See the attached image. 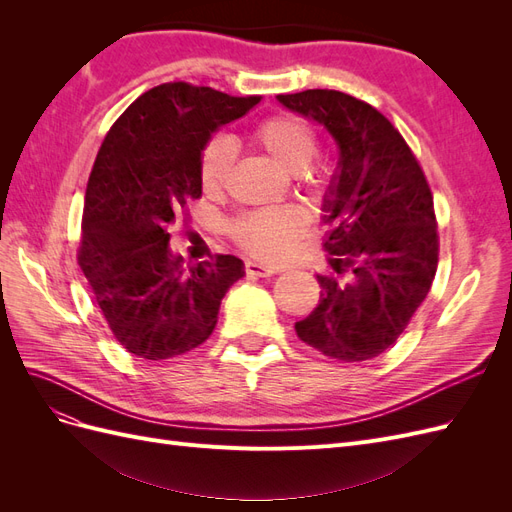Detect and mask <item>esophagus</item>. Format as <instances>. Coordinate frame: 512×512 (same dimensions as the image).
<instances>
[{"mask_svg":"<svg viewBox=\"0 0 512 512\" xmlns=\"http://www.w3.org/2000/svg\"><path fill=\"white\" fill-rule=\"evenodd\" d=\"M280 269L271 267V265H262V262H254V260H247L245 262V273L250 277H269L273 273H277Z\"/></svg>","mask_w":512,"mask_h":512,"instance_id":"1","label":"esophagus"}]
</instances>
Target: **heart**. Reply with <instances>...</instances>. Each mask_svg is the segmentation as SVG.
<instances>
[{
	"instance_id": "obj_1",
	"label": "heart",
	"mask_w": 512,
	"mask_h": 512,
	"mask_svg": "<svg viewBox=\"0 0 512 512\" xmlns=\"http://www.w3.org/2000/svg\"><path fill=\"white\" fill-rule=\"evenodd\" d=\"M250 143L265 151L267 156L280 164L288 173H303L318 156V136L309 123L297 115L275 113L258 121L250 132ZM232 166V151L222 138L211 141L200 151L198 175L205 194L218 196L224 188ZM333 175L320 173L314 188L320 196L331 190ZM309 215L299 205L267 207L241 213L230 222V237L243 252L258 260H280L299 237L305 235Z\"/></svg>"
}]
</instances>
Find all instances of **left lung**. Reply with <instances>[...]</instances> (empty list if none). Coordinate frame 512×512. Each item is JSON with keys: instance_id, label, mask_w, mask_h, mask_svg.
<instances>
[{"instance_id": "obj_1", "label": "left lung", "mask_w": 512, "mask_h": 512, "mask_svg": "<svg viewBox=\"0 0 512 512\" xmlns=\"http://www.w3.org/2000/svg\"><path fill=\"white\" fill-rule=\"evenodd\" d=\"M277 100L322 123L339 147L324 198L331 269L316 275L320 301L294 331L329 359L369 361L397 342L436 277L440 239L427 177L371 104L335 89Z\"/></svg>"}]
</instances>
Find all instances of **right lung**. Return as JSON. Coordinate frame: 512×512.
Returning a JSON list of instances; mask_svg holds the SVG:
<instances>
[{
  "label": "right lung",
  "instance_id": "add662e5",
  "mask_svg": "<svg viewBox=\"0 0 512 512\" xmlns=\"http://www.w3.org/2000/svg\"><path fill=\"white\" fill-rule=\"evenodd\" d=\"M260 96L164 83L136 98L108 130L87 181L79 265L117 342L138 359L164 361L198 348L220 303L243 277L230 254L188 271L170 250V226L203 196L200 151Z\"/></svg>",
  "mask_w": 512,
  "mask_h": 512
}]
</instances>
